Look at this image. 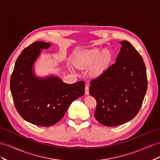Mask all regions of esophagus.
I'll return each instance as SVG.
<instances>
[{
	"label": "esophagus",
	"instance_id": "1",
	"mask_svg": "<svg viewBox=\"0 0 160 160\" xmlns=\"http://www.w3.org/2000/svg\"><path fill=\"white\" fill-rule=\"evenodd\" d=\"M89 87L88 85H85V94H86V95H89Z\"/></svg>",
	"mask_w": 160,
	"mask_h": 160
}]
</instances>
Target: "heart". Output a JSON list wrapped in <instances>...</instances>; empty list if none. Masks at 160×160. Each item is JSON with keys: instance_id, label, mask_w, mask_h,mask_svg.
Instances as JSON below:
<instances>
[{"instance_id": "b5f03b06", "label": "heart", "mask_w": 160, "mask_h": 160, "mask_svg": "<svg viewBox=\"0 0 160 160\" xmlns=\"http://www.w3.org/2000/svg\"><path fill=\"white\" fill-rule=\"evenodd\" d=\"M111 59V53L108 49L102 51L98 48L84 51L77 56L75 64L79 69H88L89 75L97 78L103 74L108 68Z\"/></svg>"}]
</instances>
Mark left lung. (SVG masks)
<instances>
[{"label": "left lung", "mask_w": 160, "mask_h": 160, "mask_svg": "<svg viewBox=\"0 0 160 160\" xmlns=\"http://www.w3.org/2000/svg\"><path fill=\"white\" fill-rule=\"evenodd\" d=\"M114 64L91 80L89 93L97 101L95 117L101 124L113 127L135 117L148 88L146 68L142 56L127 41Z\"/></svg>", "instance_id": "left-lung-1"}]
</instances>
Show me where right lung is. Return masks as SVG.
<instances>
[{
	"mask_svg": "<svg viewBox=\"0 0 160 160\" xmlns=\"http://www.w3.org/2000/svg\"><path fill=\"white\" fill-rule=\"evenodd\" d=\"M51 44L35 41L18 57L11 77L10 87L16 109L28 122L42 127L57 123L75 99L85 94V82L67 84L59 77L38 78L32 67Z\"/></svg>",
	"mask_w": 160,
	"mask_h": 160,
	"instance_id": "obj_1",
	"label": "right lung"
}]
</instances>
